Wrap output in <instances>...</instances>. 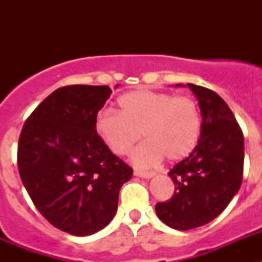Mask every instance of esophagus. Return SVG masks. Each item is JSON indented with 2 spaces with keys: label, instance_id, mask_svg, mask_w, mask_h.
<instances>
[{
  "label": "esophagus",
  "instance_id": "obj_1",
  "mask_svg": "<svg viewBox=\"0 0 262 262\" xmlns=\"http://www.w3.org/2000/svg\"><path fill=\"white\" fill-rule=\"evenodd\" d=\"M134 174L138 176V177H142V178H151V177H154L156 173H155V172H145V170H135V172H134Z\"/></svg>",
  "mask_w": 262,
  "mask_h": 262
}]
</instances>
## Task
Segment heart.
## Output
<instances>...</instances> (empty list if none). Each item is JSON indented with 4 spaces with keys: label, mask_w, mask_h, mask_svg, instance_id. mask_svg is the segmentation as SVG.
<instances>
[{
    "label": "heart",
    "mask_w": 262,
    "mask_h": 262,
    "mask_svg": "<svg viewBox=\"0 0 262 262\" xmlns=\"http://www.w3.org/2000/svg\"><path fill=\"white\" fill-rule=\"evenodd\" d=\"M119 113L101 111L96 128L115 155H128L144 136L147 140L135 149L133 161L138 166H152L164 157L180 161L190 156L202 133V117L190 97L139 89L118 98Z\"/></svg>",
    "instance_id": "obj_1"
}]
</instances>
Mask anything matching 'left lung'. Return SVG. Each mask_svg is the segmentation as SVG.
<instances>
[{
    "instance_id": "obj_1",
    "label": "left lung",
    "mask_w": 262,
    "mask_h": 262,
    "mask_svg": "<svg viewBox=\"0 0 262 262\" xmlns=\"http://www.w3.org/2000/svg\"><path fill=\"white\" fill-rule=\"evenodd\" d=\"M187 86L202 114L200 143L168 173L176 187L172 198L155 207L160 221L180 231L214 221L239 191L244 168V136L231 108L212 90Z\"/></svg>"
}]
</instances>
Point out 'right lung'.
Segmentation results:
<instances>
[{"mask_svg": "<svg viewBox=\"0 0 262 262\" xmlns=\"http://www.w3.org/2000/svg\"><path fill=\"white\" fill-rule=\"evenodd\" d=\"M106 85L56 89L23 124L18 170L30 198L59 230L88 236L114 217L133 168L97 134V114L110 98Z\"/></svg>", "mask_w": 262, "mask_h": 262, "instance_id": "obj_1", "label": "right lung"}]
</instances>
